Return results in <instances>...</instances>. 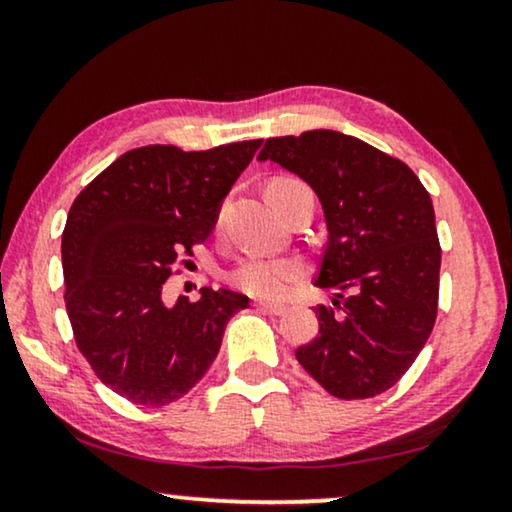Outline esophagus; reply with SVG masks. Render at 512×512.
Here are the masks:
<instances>
[{"label": "esophagus", "mask_w": 512, "mask_h": 512, "mask_svg": "<svg viewBox=\"0 0 512 512\" xmlns=\"http://www.w3.org/2000/svg\"><path fill=\"white\" fill-rule=\"evenodd\" d=\"M254 305H256L261 312L272 314V317H279V314L286 312V307H284V305H277V303H263V300H256Z\"/></svg>", "instance_id": "esophagus-1"}]
</instances>
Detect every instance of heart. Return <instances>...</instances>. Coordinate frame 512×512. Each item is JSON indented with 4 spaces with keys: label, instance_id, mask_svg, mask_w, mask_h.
I'll return each mask as SVG.
<instances>
[{
    "label": "heart",
    "instance_id": "1",
    "mask_svg": "<svg viewBox=\"0 0 512 512\" xmlns=\"http://www.w3.org/2000/svg\"><path fill=\"white\" fill-rule=\"evenodd\" d=\"M300 191H310L303 181L293 177H279L268 186L270 200L275 202L279 212H284L286 202ZM303 277V265L293 258H263V256H251L244 258L242 263L235 265V270L230 272V282L237 289L249 293L256 298H282L291 291V286Z\"/></svg>",
    "mask_w": 512,
    "mask_h": 512
}]
</instances>
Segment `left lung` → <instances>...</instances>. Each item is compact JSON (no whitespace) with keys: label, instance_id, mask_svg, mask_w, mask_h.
<instances>
[{"label":"left lung","instance_id":"left-lung-1","mask_svg":"<svg viewBox=\"0 0 512 512\" xmlns=\"http://www.w3.org/2000/svg\"><path fill=\"white\" fill-rule=\"evenodd\" d=\"M258 160L310 184L326 219L314 284L335 291L333 307L314 310L319 333L296 359L335 398L382 394L415 363L436 324L440 244L431 195L401 160L335 130L272 137Z\"/></svg>","mask_w":512,"mask_h":512}]
</instances>
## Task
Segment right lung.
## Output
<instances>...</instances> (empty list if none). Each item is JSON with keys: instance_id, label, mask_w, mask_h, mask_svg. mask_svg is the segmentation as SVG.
Masks as SVG:
<instances>
[{"instance_id": "obj_1", "label": "right lung", "mask_w": 512, "mask_h": 512, "mask_svg": "<svg viewBox=\"0 0 512 512\" xmlns=\"http://www.w3.org/2000/svg\"><path fill=\"white\" fill-rule=\"evenodd\" d=\"M261 139L181 151L151 144L116 158L79 193L62 233L65 307L90 368L118 396L167 405L202 380L249 298L200 289L163 303L177 254L205 242Z\"/></svg>"}]
</instances>
